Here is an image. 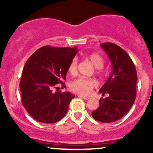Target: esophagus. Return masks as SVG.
Segmentation results:
<instances>
[{
  "label": "esophagus",
  "mask_w": 153,
  "mask_h": 153,
  "mask_svg": "<svg viewBox=\"0 0 153 153\" xmlns=\"http://www.w3.org/2000/svg\"><path fill=\"white\" fill-rule=\"evenodd\" d=\"M79 97H81V98H83L84 100H89V97L88 96H86V95H78Z\"/></svg>",
  "instance_id": "1"
}]
</instances>
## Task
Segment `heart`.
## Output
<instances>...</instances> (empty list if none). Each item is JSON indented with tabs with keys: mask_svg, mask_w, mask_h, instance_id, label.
<instances>
[{
	"mask_svg": "<svg viewBox=\"0 0 153 153\" xmlns=\"http://www.w3.org/2000/svg\"><path fill=\"white\" fill-rule=\"evenodd\" d=\"M89 59L94 66L97 69H101L104 65V59L100 54L94 52L89 55ZM77 67H78V60L76 58H74L71 61L68 71L71 75H75L77 72ZM97 81L94 78H79L75 80L71 84V89L73 92L79 94L87 95L92 91V89L96 87Z\"/></svg>",
	"mask_w": 153,
	"mask_h": 153,
	"instance_id": "heart-1",
	"label": "heart"
}]
</instances>
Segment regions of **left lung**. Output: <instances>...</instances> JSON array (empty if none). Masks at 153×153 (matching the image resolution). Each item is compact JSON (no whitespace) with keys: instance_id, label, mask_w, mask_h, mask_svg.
Returning a JSON list of instances; mask_svg holds the SVG:
<instances>
[{"instance_id":"1","label":"left lung","mask_w":153,"mask_h":153,"mask_svg":"<svg viewBox=\"0 0 153 153\" xmlns=\"http://www.w3.org/2000/svg\"><path fill=\"white\" fill-rule=\"evenodd\" d=\"M110 59L112 72L99 90L104 96L100 105L92 112L93 118L103 123H112L121 119L133 105L136 98V69L129 55L119 46L106 42L101 44Z\"/></svg>"}]
</instances>
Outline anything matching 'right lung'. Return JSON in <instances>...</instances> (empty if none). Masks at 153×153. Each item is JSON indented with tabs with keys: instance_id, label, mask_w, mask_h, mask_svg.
<instances>
[{
	"instance_id": "1",
	"label": "right lung",
	"mask_w": 153,
	"mask_h": 153,
	"mask_svg": "<svg viewBox=\"0 0 153 153\" xmlns=\"http://www.w3.org/2000/svg\"><path fill=\"white\" fill-rule=\"evenodd\" d=\"M77 52L76 47L45 46L35 51L26 62L20 81L21 102L36 121L54 124L67 113L75 95L61 92L57 85L62 84L65 87L63 80H66L68 67Z\"/></svg>"
}]
</instances>
